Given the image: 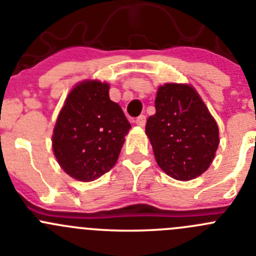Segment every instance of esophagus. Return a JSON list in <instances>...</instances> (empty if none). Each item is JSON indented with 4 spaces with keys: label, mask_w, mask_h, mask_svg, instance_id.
<instances>
[{
    "label": "esophagus",
    "mask_w": 256,
    "mask_h": 256,
    "mask_svg": "<svg viewBox=\"0 0 256 256\" xmlns=\"http://www.w3.org/2000/svg\"><path fill=\"white\" fill-rule=\"evenodd\" d=\"M136 124H137V126H144V124H146V116H138L137 119H136Z\"/></svg>",
    "instance_id": "obj_1"
}]
</instances>
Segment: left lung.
Segmentation results:
<instances>
[{
	"label": "left lung",
	"instance_id": "obj_1",
	"mask_svg": "<svg viewBox=\"0 0 256 256\" xmlns=\"http://www.w3.org/2000/svg\"><path fill=\"white\" fill-rule=\"evenodd\" d=\"M156 114L146 133L158 166L172 178L188 181L210 167L218 146L215 119L196 90L184 84L160 86Z\"/></svg>",
	"mask_w": 256,
	"mask_h": 256
}]
</instances>
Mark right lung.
Instances as JSON below:
<instances>
[{"instance_id": "right-lung-1", "label": "right lung", "mask_w": 256, "mask_h": 256, "mask_svg": "<svg viewBox=\"0 0 256 256\" xmlns=\"http://www.w3.org/2000/svg\"><path fill=\"white\" fill-rule=\"evenodd\" d=\"M130 123L109 99L106 82H82L70 92L54 128L52 150L72 178L89 182L113 168Z\"/></svg>"}]
</instances>
